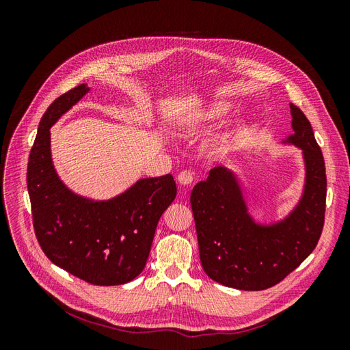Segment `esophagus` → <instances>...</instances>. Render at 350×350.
<instances>
[{"instance_id":"1","label":"esophagus","mask_w":350,"mask_h":350,"mask_svg":"<svg viewBox=\"0 0 350 350\" xmlns=\"http://www.w3.org/2000/svg\"><path fill=\"white\" fill-rule=\"evenodd\" d=\"M178 183L181 184V185H184V187H188V185H191L193 184V174L191 172H188V171H184V172H181L178 175Z\"/></svg>"}]
</instances>
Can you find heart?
Segmentation results:
<instances>
[{
    "label": "heart",
    "instance_id": "heart-1",
    "mask_svg": "<svg viewBox=\"0 0 350 350\" xmlns=\"http://www.w3.org/2000/svg\"><path fill=\"white\" fill-rule=\"evenodd\" d=\"M234 113V107L226 100H215L203 108H193L184 111L175 121V126L183 133H201L211 126L219 125L229 120ZM254 133V122L251 120H242L230 133L219 137L213 143V153L225 157L241 150L250 140Z\"/></svg>",
    "mask_w": 350,
    "mask_h": 350
}]
</instances>
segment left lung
<instances>
[{
  "mask_svg": "<svg viewBox=\"0 0 350 350\" xmlns=\"http://www.w3.org/2000/svg\"><path fill=\"white\" fill-rule=\"evenodd\" d=\"M293 134L280 144L302 150L304 188L283 219L261 224L250 213L235 171L215 166L191 193L200 261L210 279L241 291H262L282 282L320 239L327 178L321 149L304 112L291 103Z\"/></svg>",
  "mask_w": 350,
  "mask_h": 350,
  "instance_id": "8db88e82",
  "label": "left lung"
}]
</instances>
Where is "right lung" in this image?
<instances>
[{
    "label": "right lung",
    "instance_id": "1",
    "mask_svg": "<svg viewBox=\"0 0 350 350\" xmlns=\"http://www.w3.org/2000/svg\"><path fill=\"white\" fill-rule=\"evenodd\" d=\"M89 90L83 83L61 94L39 122L27 163L33 228L55 266L92 284H124L143 271L157 221L176 197V184L171 174L142 178L109 200H93L61 181L52 163L49 130Z\"/></svg>",
    "mask_w": 350,
    "mask_h": 350
}]
</instances>
